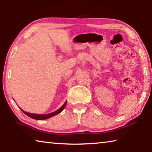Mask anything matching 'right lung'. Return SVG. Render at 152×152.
Masks as SVG:
<instances>
[{"instance_id":"right-lung-1","label":"right lung","mask_w":152,"mask_h":152,"mask_svg":"<svg viewBox=\"0 0 152 152\" xmlns=\"http://www.w3.org/2000/svg\"><path fill=\"white\" fill-rule=\"evenodd\" d=\"M66 104V102L64 104V105L62 107H61L60 109H59L58 110H56L55 112H53L51 113H50V114H46V115H37V114H32V113H27L24 111V110H23L21 109V110L23 112L25 115H27V116H29V117L32 118V119H34L36 120H43V119H48V118H50L53 116H55V115L59 114V113H61L62 110H64V108H65V106Z\"/></svg>"}]
</instances>
